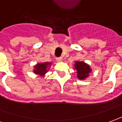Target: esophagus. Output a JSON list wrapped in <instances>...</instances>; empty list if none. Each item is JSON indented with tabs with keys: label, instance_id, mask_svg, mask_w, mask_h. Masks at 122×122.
<instances>
[{
	"label": "esophagus",
	"instance_id": "1",
	"mask_svg": "<svg viewBox=\"0 0 122 122\" xmlns=\"http://www.w3.org/2000/svg\"><path fill=\"white\" fill-rule=\"evenodd\" d=\"M56 60L57 61H59V62L62 61V60H63V57H57L56 58Z\"/></svg>",
	"mask_w": 122,
	"mask_h": 122
}]
</instances>
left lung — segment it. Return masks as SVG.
<instances>
[{
  "mask_svg": "<svg viewBox=\"0 0 122 122\" xmlns=\"http://www.w3.org/2000/svg\"><path fill=\"white\" fill-rule=\"evenodd\" d=\"M75 68L77 70V77L79 79H85L87 78L90 72L92 71V69L89 67V65L86 64L83 61H76L75 64Z\"/></svg>",
  "mask_w": 122,
  "mask_h": 122,
  "instance_id": "obj_1",
  "label": "left lung"
}]
</instances>
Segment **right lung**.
<instances>
[{
    "mask_svg": "<svg viewBox=\"0 0 122 122\" xmlns=\"http://www.w3.org/2000/svg\"><path fill=\"white\" fill-rule=\"evenodd\" d=\"M51 65V63H38L35 66L34 73L40 76H43L47 72V67Z\"/></svg>",
    "mask_w": 122,
    "mask_h": 122,
    "instance_id": "right-lung-1",
    "label": "right lung"
}]
</instances>
